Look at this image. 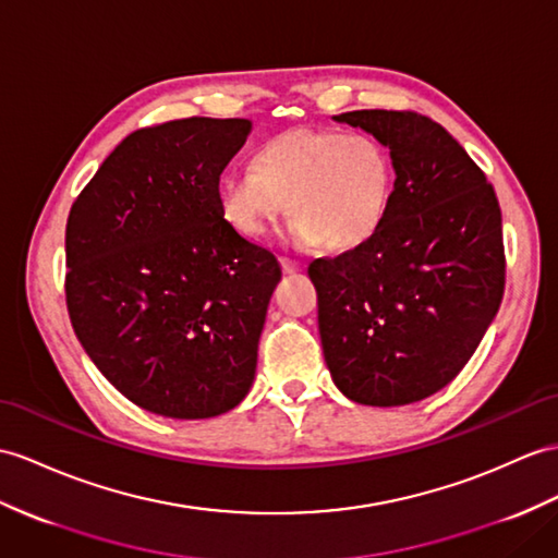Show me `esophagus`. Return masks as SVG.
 <instances>
[{
    "label": "esophagus",
    "mask_w": 558,
    "mask_h": 558,
    "mask_svg": "<svg viewBox=\"0 0 558 558\" xmlns=\"http://www.w3.org/2000/svg\"><path fill=\"white\" fill-rule=\"evenodd\" d=\"M281 269L287 271V275H293V271H301L303 263L301 260H291V257H281Z\"/></svg>",
    "instance_id": "esophagus-1"
}]
</instances>
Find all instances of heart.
<instances>
[{
    "label": "heart",
    "mask_w": 558,
    "mask_h": 558,
    "mask_svg": "<svg viewBox=\"0 0 558 558\" xmlns=\"http://www.w3.org/2000/svg\"><path fill=\"white\" fill-rule=\"evenodd\" d=\"M392 198V162L364 134L298 130L271 140L255 166L234 168L217 184L225 220L248 239L265 236L291 210L298 246L350 251L384 225Z\"/></svg>",
    "instance_id": "heart-1"
}]
</instances>
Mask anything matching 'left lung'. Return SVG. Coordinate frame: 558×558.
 Returning <instances> with one entry per match:
<instances>
[{
	"mask_svg": "<svg viewBox=\"0 0 558 558\" xmlns=\"http://www.w3.org/2000/svg\"><path fill=\"white\" fill-rule=\"evenodd\" d=\"M336 120L390 148L396 184L369 241L307 267L324 360L350 400L418 402L464 369L505 295L497 194L436 120L384 108Z\"/></svg>",
	"mask_w": 558,
	"mask_h": 558,
	"instance_id": "obj_1",
	"label": "left lung"
}]
</instances>
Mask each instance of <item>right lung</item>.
Here are the masks:
<instances>
[{"instance_id": "right-lung-1", "label": "right lung", "mask_w": 558, "mask_h": 558, "mask_svg": "<svg viewBox=\"0 0 558 558\" xmlns=\"http://www.w3.org/2000/svg\"><path fill=\"white\" fill-rule=\"evenodd\" d=\"M248 132V120L198 116L134 130L68 215L75 336L146 412L208 418L251 390L281 265L217 203L220 174Z\"/></svg>"}]
</instances>
